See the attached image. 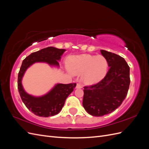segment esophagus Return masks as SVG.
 <instances>
[{
  "label": "esophagus",
  "instance_id": "obj_1",
  "mask_svg": "<svg viewBox=\"0 0 149 149\" xmlns=\"http://www.w3.org/2000/svg\"><path fill=\"white\" fill-rule=\"evenodd\" d=\"M83 88V86H82L81 84H80L79 83L76 84V89H81V88Z\"/></svg>",
  "mask_w": 149,
  "mask_h": 149
}]
</instances>
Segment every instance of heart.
Returning a JSON list of instances; mask_svg holds the SVG:
<instances>
[{"label": "heart", "instance_id": "1", "mask_svg": "<svg viewBox=\"0 0 149 149\" xmlns=\"http://www.w3.org/2000/svg\"><path fill=\"white\" fill-rule=\"evenodd\" d=\"M70 73L80 74L82 81L88 85L96 84L105 77L108 61L102 55H80L71 56L67 60Z\"/></svg>", "mask_w": 149, "mask_h": 149}]
</instances>
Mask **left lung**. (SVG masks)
<instances>
[{
  "label": "left lung",
  "instance_id": "left-lung-1",
  "mask_svg": "<svg viewBox=\"0 0 149 149\" xmlns=\"http://www.w3.org/2000/svg\"><path fill=\"white\" fill-rule=\"evenodd\" d=\"M109 69L98 83L84 87L83 106L88 114L102 116L120 106L127 96L130 85V68L123 57L101 49Z\"/></svg>",
  "mask_w": 149,
  "mask_h": 149
}]
</instances>
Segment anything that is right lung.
I'll return each instance as SVG.
<instances>
[{"instance_id": "right-lung-1", "label": "right lung", "mask_w": 149, "mask_h": 149, "mask_svg": "<svg viewBox=\"0 0 149 149\" xmlns=\"http://www.w3.org/2000/svg\"><path fill=\"white\" fill-rule=\"evenodd\" d=\"M65 49L49 47L32 53L22 61L18 74V89L20 96L26 107L35 115L40 117L53 116L62 109L65 102L73 92L76 83L55 84L50 91L41 96H34L26 93L22 84L23 76L29 68L35 63H46L51 66L59 68V63Z\"/></svg>"}]
</instances>
